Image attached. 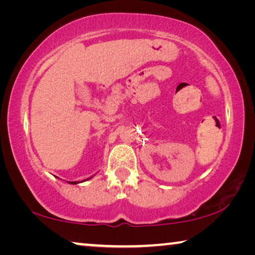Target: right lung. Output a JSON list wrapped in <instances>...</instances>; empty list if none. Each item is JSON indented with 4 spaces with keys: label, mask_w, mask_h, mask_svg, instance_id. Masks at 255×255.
Returning <instances> with one entry per match:
<instances>
[{
    "label": "right lung",
    "mask_w": 255,
    "mask_h": 255,
    "mask_svg": "<svg viewBox=\"0 0 255 255\" xmlns=\"http://www.w3.org/2000/svg\"><path fill=\"white\" fill-rule=\"evenodd\" d=\"M89 179H91V178H89ZM89 179H86V180H89ZM86 180L81 181V182H84V181H86ZM68 183H70V184H77L79 182H76V181H68Z\"/></svg>",
    "instance_id": "1"
}]
</instances>
